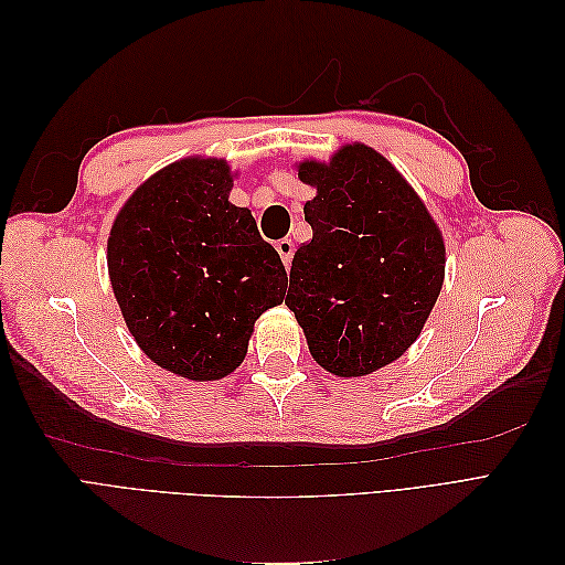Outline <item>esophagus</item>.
I'll use <instances>...</instances> for the list:
<instances>
[{"label":"esophagus","mask_w":565,"mask_h":565,"mask_svg":"<svg viewBox=\"0 0 565 565\" xmlns=\"http://www.w3.org/2000/svg\"><path fill=\"white\" fill-rule=\"evenodd\" d=\"M276 249H278V254H280L282 264L289 268V264H292V256H295V243L289 241V237H282V241L276 243Z\"/></svg>","instance_id":"obj_1"}]
</instances>
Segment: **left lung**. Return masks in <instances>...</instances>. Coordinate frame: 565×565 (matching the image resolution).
<instances>
[{"mask_svg": "<svg viewBox=\"0 0 565 565\" xmlns=\"http://www.w3.org/2000/svg\"><path fill=\"white\" fill-rule=\"evenodd\" d=\"M295 169L316 188L303 204L313 237L295 252L285 303L322 370L365 377L422 334L446 280V241L415 188L365 143Z\"/></svg>", "mask_w": 565, "mask_h": 565, "instance_id": "left-lung-1", "label": "left lung"}]
</instances>
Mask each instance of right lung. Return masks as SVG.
Returning <instances> with one entry per match:
<instances>
[{
  "label": "right lung",
  "mask_w": 565,
  "mask_h": 565,
  "mask_svg": "<svg viewBox=\"0 0 565 565\" xmlns=\"http://www.w3.org/2000/svg\"><path fill=\"white\" fill-rule=\"evenodd\" d=\"M224 158L162 167L108 235V276L139 349L162 370L216 382L241 367L254 322L282 303L287 273L247 207L228 200Z\"/></svg>",
  "instance_id": "right-lung-1"
}]
</instances>
